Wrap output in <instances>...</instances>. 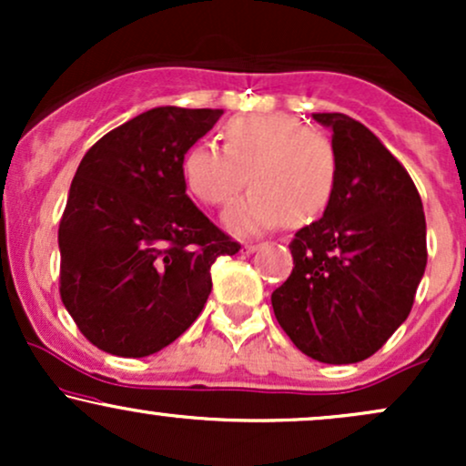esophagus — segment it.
<instances>
[{"label": "esophagus", "instance_id": "esophagus-1", "mask_svg": "<svg viewBox=\"0 0 466 466\" xmlns=\"http://www.w3.org/2000/svg\"><path fill=\"white\" fill-rule=\"evenodd\" d=\"M265 245H267V243H245L243 249H245V254H254V251L263 249Z\"/></svg>", "mask_w": 466, "mask_h": 466}]
</instances>
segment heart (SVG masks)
I'll list each match as a JSON object with an SVG mask.
<instances>
[{
	"label": "heart",
	"instance_id": "obj_1",
	"mask_svg": "<svg viewBox=\"0 0 466 466\" xmlns=\"http://www.w3.org/2000/svg\"><path fill=\"white\" fill-rule=\"evenodd\" d=\"M223 148L199 142L184 157L186 186L208 206L232 201L223 221L234 234H260L278 223L311 221L329 206L337 184V151L322 131L289 114L234 117Z\"/></svg>",
	"mask_w": 466,
	"mask_h": 466
}]
</instances>
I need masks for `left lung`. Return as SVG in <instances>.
<instances>
[{
	"label": "left lung",
	"mask_w": 466,
	"mask_h": 466,
	"mask_svg": "<svg viewBox=\"0 0 466 466\" xmlns=\"http://www.w3.org/2000/svg\"><path fill=\"white\" fill-rule=\"evenodd\" d=\"M333 131L337 184L319 221L296 232L291 276L271 293L304 355L357 363L408 319L427 265L422 201L408 170L361 122L313 114Z\"/></svg>",
	"instance_id": "1"
}]
</instances>
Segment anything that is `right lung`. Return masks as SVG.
I'll list each match as a JSON object with an SVG mask.
<instances>
[{"mask_svg":"<svg viewBox=\"0 0 466 466\" xmlns=\"http://www.w3.org/2000/svg\"><path fill=\"white\" fill-rule=\"evenodd\" d=\"M223 109L155 106L78 164L58 226L61 300L100 350L148 357L201 313L218 256L240 249L186 195L184 157Z\"/></svg>","mask_w":466,"mask_h":466,"instance_id":"1","label":"right lung"}]
</instances>
